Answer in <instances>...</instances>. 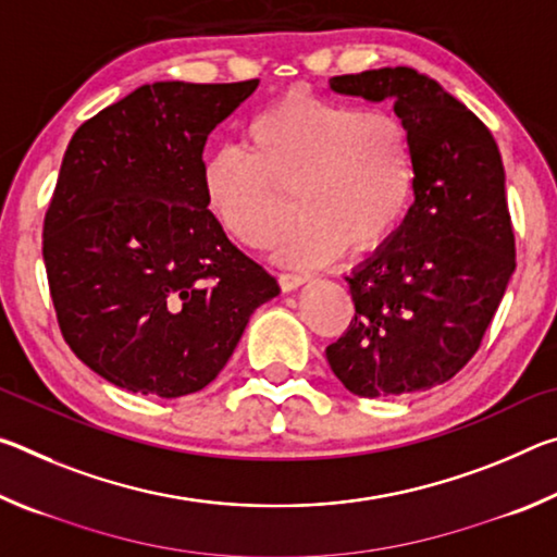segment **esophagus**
<instances>
[{
  "label": "esophagus",
  "instance_id": "esophagus-1",
  "mask_svg": "<svg viewBox=\"0 0 557 557\" xmlns=\"http://www.w3.org/2000/svg\"><path fill=\"white\" fill-rule=\"evenodd\" d=\"M309 280L307 272H282L280 275V287L289 292V289H297L299 285H305V282Z\"/></svg>",
  "mask_w": 557,
  "mask_h": 557
}]
</instances>
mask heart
Instances as JSON below:
<instances>
[{"mask_svg": "<svg viewBox=\"0 0 557 557\" xmlns=\"http://www.w3.org/2000/svg\"><path fill=\"white\" fill-rule=\"evenodd\" d=\"M201 184L215 221L248 248L275 240L295 191L299 221L282 233L277 258L317 262L395 231L412 196L414 145L393 112L287 96L248 122L245 147L206 159Z\"/></svg>", "mask_w": 557, "mask_h": 557, "instance_id": "heart-1", "label": "heart"}]
</instances>
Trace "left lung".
I'll list each match as a JSON object with an SVG mask.
<instances>
[{"mask_svg":"<svg viewBox=\"0 0 557 557\" xmlns=\"http://www.w3.org/2000/svg\"><path fill=\"white\" fill-rule=\"evenodd\" d=\"M329 86L393 100L414 145V203L346 277L356 312L326 361L361 398L428 391L479 351L516 268L502 154L474 112L408 65L334 75Z\"/></svg>","mask_w":557,"mask_h":557,"instance_id":"left-lung-1","label":"left lung"}]
</instances>
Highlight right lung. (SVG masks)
I'll use <instances>...</instances> for the list:
<instances>
[{"label": "right lung", "instance_id": "obj_1", "mask_svg": "<svg viewBox=\"0 0 557 557\" xmlns=\"http://www.w3.org/2000/svg\"><path fill=\"white\" fill-rule=\"evenodd\" d=\"M258 81L143 86L75 129L44 219L61 334L117 388L182 398L228 363L277 280L203 196L211 129Z\"/></svg>", "mask_w": 557, "mask_h": 557}]
</instances>
